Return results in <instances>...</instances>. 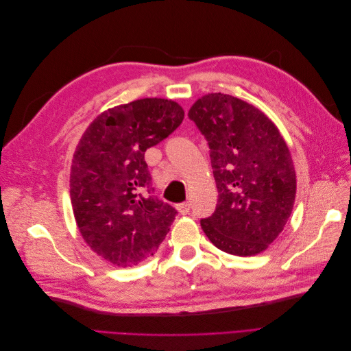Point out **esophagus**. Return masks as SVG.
Returning <instances> with one entry per match:
<instances>
[{"instance_id": "1", "label": "esophagus", "mask_w": 351, "mask_h": 351, "mask_svg": "<svg viewBox=\"0 0 351 351\" xmlns=\"http://www.w3.org/2000/svg\"><path fill=\"white\" fill-rule=\"evenodd\" d=\"M177 210L180 212V214H183V215L189 214V212H190V204H189V202H183V204H178L177 205Z\"/></svg>"}]
</instances>
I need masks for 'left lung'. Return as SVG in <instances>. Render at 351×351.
I'll use <instances>...</instances> for the list:
<instances>
[{
	"label": "left lung",
	"mask_w": 351,
	"mask_h": 351,
	"mask_svg": "<svg viewBox=\"0 0 351 351\" xmlns=\"http://www.w3.org/2000/svg\"><path fill=\"white\" fill-rule=\"evenodd\" d=\"M209 146L218 190L215 212L200 219L219 250L253 256L268 249L295 199L293 159L275 124L253 105L208 93L189 111Z\"/></svg>",
	"instance_id": "8db88e82"
}]
</instances>
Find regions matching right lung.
<instances>
[{
  "mask_svg": "<svg viewBox=\"0 0 351 351\" xmlns=\"http://www.w3.org/2000/svg\"><path fill=\"white\" fill-rule=\"evenodd\" d=\"M184 119L174 101L145 98L95 119L73 156L70 196L89 247L117 267L154 256L177 210L155 196L145 152Z\"/></svg>",
  "mask_w": 351,
  "mask_h": 351,
  "instance_id": "1",
  "label": "right lung"
}]
</instances>
